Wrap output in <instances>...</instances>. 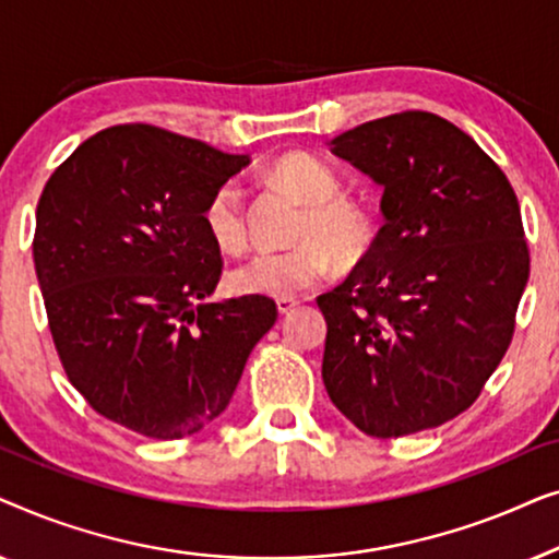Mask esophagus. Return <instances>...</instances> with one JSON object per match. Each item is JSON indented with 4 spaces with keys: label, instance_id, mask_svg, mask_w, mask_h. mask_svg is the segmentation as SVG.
<instances>
[{
    "label": "esophagus",
    "instance_id": "esophagus-1",
    "mask_svg": "<svg viewBox=\"0 0 559 559\" xmlns=\"http://www.w3.org/2000/svg\"><path fill=\"white\" fill-rule=\"evenodd\" d=\"M297 305H300V302H297L295 297H280V300H277L280 316H287V312H293V310L297 308Z\"/></svg>",
    "mask_w": 559,
    "mask_h": 559
}]
</instances>
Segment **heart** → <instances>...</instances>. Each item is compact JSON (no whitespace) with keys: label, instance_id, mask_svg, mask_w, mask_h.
Returning a JSON list of instances; mask_svg holds the SVG:
<instances>
[{"label":"heart","instance_id":"obj_1","mask_svg":"<svg viewBox=\"0 0 559 559\" xmlns=\"http://www.w3.org/2000/svg\"><path fill=\"white\" fill-rule=\"evenodd\" d=\"M274 180L308 203L297 243L293 249L259 251L228 274L239 295L297 297L331 277L333 259L356 262L371 236V224L358 205L341 201V180L323 159L287 155L274 165ZM211 239L224 251H241L249 243L247 193L236 180L213 190L203 211Z\"/></svg>","mask_w":559,"mask_h":559}]
</instances>
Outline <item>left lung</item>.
<instances>
[{
	"mask_svg": "<svg viewBox=\"0 0 559 559\" xmlns=\"http://www.w3.org/2000/svg\"><path fill=\"white\" fill-rule=\"evenodd\" d=\"M331 152L384 188V226L318 297L328 396L371 438L430 430L478 400L514 335L530 280L514 188L430 111L366 121Z\"/></svg>",
	"mask_w": 559,
	"mask_h": 559,
	"instance_id": "obj_1",
	"label": "left lung"
}]
</instances>
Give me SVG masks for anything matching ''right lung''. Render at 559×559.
Instances as JSON below:
<instances>
[{
  "label": "right lung",
  "mask_w": 559,
  "mask_h": 559,
  "mask_svg": "<svg viewBox=\"0 0 559 559\" xmlns=\"http://www.w3.org/2000/svg\"><path fill=\"white\" fill-rule=\"evenodd\" d=\"M247 165L167 129L119 124L45 182L33 257L60 364L98 415L144 438L213 423L277 320L270 297L203 302L224 266L203 211Z\"/></svg>",
  "instance_id": "1"
}]
</instances>
